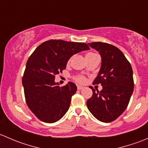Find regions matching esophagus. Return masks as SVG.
I'll return each mask as SVG.
<instances>
[{
  "label": "esophagus",
  "instance_id": "obj_1",
  "mask_svg": "<svg viewBox=\"0 0 148 148\" xmlns=\"http://www.w3.org/2000/svg\"><path fill=\"white\" fill-rule=\"evenodd\" d=\"M84 89V86H80V85H78V86H77V89H78V90H82V89Z\"/></svg>",
  "mask_w": 148,
  "mask_h": 148
}]
</instances>
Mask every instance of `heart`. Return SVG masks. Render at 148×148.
<instances>
[{
  "instance_id": "heart-1",
  "label": "heart",
  "mask_w": 148,
  "mask_h": 148,
  "mask_svg": "<svg viewBox=\"0 0 148 148\" xmlns=\"http://www.w3.org/2000/svg\"><path fill=\"white\" fill-rule=\"evenodd\" d=\"M89 54H93V53H89L86 55H89ZM76 79H77V81L79 82H84L85 81V78L84 77H82V76H79V77H77V78H76Z\"/></svg>"
}]
</instances>
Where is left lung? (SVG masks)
I'll list each match as a JSON object with an SVG mask.
<instances>
[{
	"instance_id": "1",
	"label": "left lung",
	"mask_w": 148,
	"mask_h": 148,
	"mask_svg": "<svg viewBox=\"0 0 148 148\" xmlns=\"http://www.w3.org/2000/svg\"><path fill=\"white\" fill-rule=\"evenodd\" d=\"M99 51L101 68L94 84L102 86L99 92L91 88L92 97L86 101L88 110L103 122L115 120L126 110L134 89L133 73L130 64L116 46L102 42L88 44Z\"/></svg>"
}]
</instances>
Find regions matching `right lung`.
I'll list each match as a JSON object with an SVG mask.
<instances>
[{
    "label": "right lung",
    "instance_id": "add662e5",
    "mask_svg": "<svg viewBox=\"0 0 148 148\" xmlns=\"http://www.w3.org/2000/svg\"><path fill=\"white\" fill-rule=\"evenodd\" d=\"M89 49L84 43L52 39L38 46L28 58L22 84L26 104L40 120L53 123L68 111L77 87L71 82L60 87L55 76L65 69L73 55Z\"/></svg>",
    "mask_w": 148,
    "mask_h": 148
}]
</instances>
